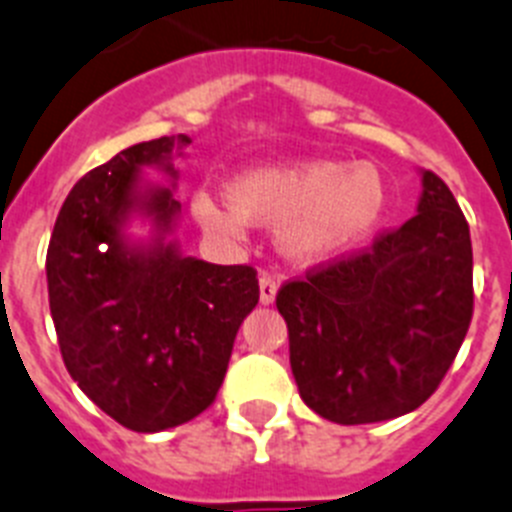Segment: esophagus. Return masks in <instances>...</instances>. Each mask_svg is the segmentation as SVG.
Returning a JSON list of instances; mask_svg holds the SVG:
<instances>
[{"mask_svg": "<svg viewBox=\"0 0 512 512\" xmlns=\"http://www.w3.org/2000/svg\"><path fill=\"white\" fill-rule=\"evenodd\" d=\"M275 293H278V281H275V275L262 273L260 275V304L262 306L273 304Z\"/></svg>", "mask_w": 512, "mask_h": 512, "instance_id": "34e87169", "label": "esophagus"}]
</instances>
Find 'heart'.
<instances>
[{
    "label": "heart",
    "mask_w": 512,
    "mask_h": 512,
    "mask_svg": "<svg viewBox=\"0 0 512 512\" xmlns=\"http://www.w3.org/2000/svg\"><path fill=\"white\" fill-rule=\"evenodd\" d=\"M195 221L221 237H242L247 226H278L283 252L319 265L348 255L379 229L389 211V182L376 162L299 159L255 167L229 182V198L198 190Z\"/></svg>",
    "instance_id": "1"
}]
</instances>
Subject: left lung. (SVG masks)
Masks as SVG:
<instances>
[{"label": "left lung", "instance_id": "left-lung-1", "mask_svg": "<svg viewBox=\"0 0 512 512\" xmlns=\"http://www.w3.org/2000/svg\"><path fill=\"white\" fill-rule=\"evenodd\" d=\"M417 216L371 252L278 291L291 371L306 407L340 425L417 410L471 322L469 224L446 182L420 170Z\"/></svg>", "mask_w": 512, "mask_h": 512}]
</instances>
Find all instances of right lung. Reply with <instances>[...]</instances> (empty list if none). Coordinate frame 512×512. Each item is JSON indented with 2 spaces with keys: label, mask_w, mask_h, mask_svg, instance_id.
<instances>
[{
  "label": "right lung",
  "mask_w": 512,
  "mask_h": 512,
  "mask_svg": "<svg viewBox=\"0 0 512 512\" xmlns=\"http://www.w3.org/2000/svg\"><path fill=\"white\" fill-rule=\"evenodd\" d=\"M190 136L118 151L66 195L48 244V304L66 371L105 415L162 433L201 415L224 384L239 327L260 299L250 265H213L172 239L175 159ZM162 171L170 183L145 177ZM133 220L150 226L139 238Z\"/></svg>",
  "instance_id": "right-lung-1"
}]
</instances>
